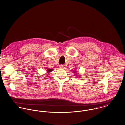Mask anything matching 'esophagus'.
<instances>
[{
  "instance_id": "esophagus-1",
  "label": "esophagus",
  "mask_w": 125,
  "mask_h": 125,
  "mask_svg": "<svg viewBox=\"0 0 125 125\" xmlns=\"http://www.w3.org/2000/svg\"><path fill=\"white\" fill-rule=\"evenodd\" d=\"M60 67L61 68H64V65H62V64H61V65H60Z\"/></svg>"
}]
</instances>
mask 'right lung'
Listing matches in <instances>:
<instances>
[{"mask_svg":"<svg viewBox=\"0 0 125 125\" xmlns=\"http://www.w3.org/2000/svg\"><path fill=\"white\" fill-rule=\"evenodd\" d=\"M47 70L48 72H52V70H53V69H48V70Z\"/></svg>","mask_w":125,"mask_h":125,"instance_id":"right-lung-1","label":"right lung"}]
</instances>
